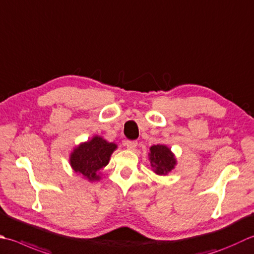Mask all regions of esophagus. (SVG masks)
<instances>
[{
  "label": "esophagus",
  "instance_id": "obj_1",
  "mask_svg": "<svg viewBox=\"0 0 254 254\" xmlns=\"http://www.w3.org/2000/svg\"><path fill=\"white\" fill-rule=\"evenodd\" d=\"M126 146L127 150H134L137 146V142L136 141H127L126 143Z\"/></svg>",
  "mask_w": 254,
  "mask_h": 254
}]
</instances>
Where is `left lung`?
Returning <instances> with one entry per match:
<instances>
[{
  "mask_svg": "<svg viewBox=\"0 0 254 254\" xmlns=\"http://www.w3.org/2000/svg\"><path fill=\"white\" fill-rule=\"evenodd\" d=\"M148 160L151 162V170L160 176H167L177 165L175 154L165 144L152 145L148 152Z\"/></svg>",
  "mask_w": 254,
  "mask_h": 254,
  "instance_id": "left-lung-1",
  "label": "left lung"
}]
</instances>
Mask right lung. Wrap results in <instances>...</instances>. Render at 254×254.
Returning <instances> with one entry per match:
<instances>
[{"mask_svg": "<svg viewBox=\"0 0 254 254\" xmlns=\"http://www.w3.org/2000/svg\"><path fill=\"white\" fill-rule=\"evenodd\" d=\"M118 148L113 142H108L101 135H93L90 140L81 142L69 154V164L72 170L88 182L101 180V168L106 167L112 153Z\"/></svg>", "mask_w": 254, "mask_h": 254, "instance_id": "add662e5", "label": "right lung"}]
</instances>
